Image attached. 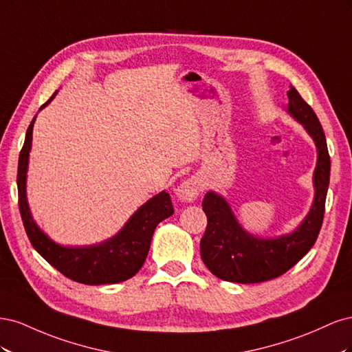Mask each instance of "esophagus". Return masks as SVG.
Listing matches in <instances>:
<instances>
[{
	"instance_id": "34e87169",
	"label": "esophagus",
	"mask_w": 352,
	"mask_h": 352,
	"mask_svg": "<svg viewBox=\"0 0 352 352\" xmlns=\"http://www.w3.org/2000/svg\"><path fill=\"white\" fill-rule=\"evenodd\" d=\"M201 182L197 177L185 179L176 189V195L182 201H194L201 192Z\"/></svg>"
}]
</instances>
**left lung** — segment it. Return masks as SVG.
<instances>
[{
    "instance_id": "1",
    "label": "left lung",
    "mask_w": 352,
    "mask_h": 352,
    "mask_svg": "<svg viewBox=\"0 0 352 352\" xmlns=\"http://www.w3.org/2000/svg\"><path fill=\"white\" fill-rule=\"evenodd\" d=\"M287 111L304 124L317 145L314 204L302 225L291 235L278 239H257L242 230L225 199L214 192H207L202 199L207 229L199 243L201 258L221 280L260 283L279 278L313 248L322 229L330 177L326 136L314 110L292 85L287 91Z\"/></svg>"
}]
</instances>
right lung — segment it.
<instances>
[{
    "label": "right lung",
    "instance_id": "1",
    "mask_svg": "<svg viewBox=\"0 0 352 352\" xmlns=\"http://www.w3.org/2000/svg\"><path fill=\"white\" fill-rule=\"evenodd\" d=\"M54 95L56 92L41 109H44L54 98ZM34 122L35 119L28 127L17 167L19 210L32 247L52 267L74 282L85 285H110L131 279L142 267L157 225L175 212L170 195L167 192H160L145 202L126 223V226L109 241L88 248L60 247L38 229L35 221L32 220L26 201V170Z\"/></svg>",
    "mask_w": 352,
    "mask_h": 352
}]
</instances>
